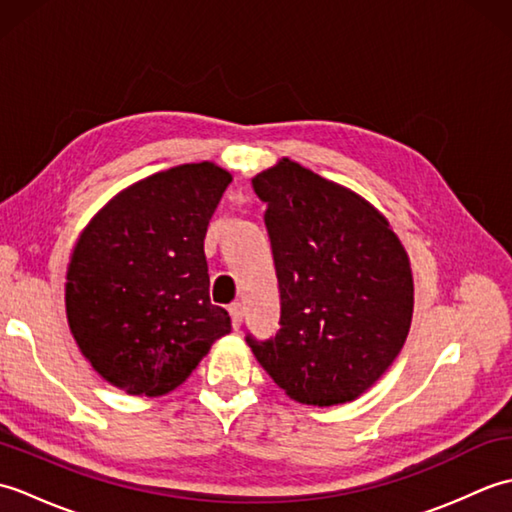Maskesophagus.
I'll list each match as a JSON object with an SVG mask.
<instances>
[{
	"instance_id": "34e87169",
	"label": "esophagus",
	"mask_w": 512,
	"mask_h": 512,
	"mask_svg": "<svg viewBox=\"0 0 512 512\" xmlns=\"http://www.w3.org/2000/svg\"><path fill=\"white\" fill-rule=\"evenodd\" d=\"M228 312H231V319H233V328L237 330L239 325H242V321H244V306L239 301H235L231 308H228Z\"/></svg>"
}]
</instances>
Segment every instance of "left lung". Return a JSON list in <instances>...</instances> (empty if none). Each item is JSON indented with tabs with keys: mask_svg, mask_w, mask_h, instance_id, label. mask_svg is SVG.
<instances>
[{
	"mask_svg": "<svg viewBox=\"0 0 512 512\" xmlns=\"http://www.w3.org/2000/svg\"><path fill=\"white\" fill-rule=\"evenodd\" d=\"M253 189L266 202L281 328L246 343L297 402H350L385 374L409 334L405 248L361 195L288 158L255 176Z\"/></svg>",
	"mask_w": 512,
	"mask_h": 512,
	"instance_id": "left-lung-1",
	"label": "left lung"
}]
</instances>
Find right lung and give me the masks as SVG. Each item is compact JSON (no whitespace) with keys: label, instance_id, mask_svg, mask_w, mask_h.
<instances>
[{"label":"right lung","instance_id":"1","mask_svg":"<svg viewBox=\"0 0 512 512\" xmlns=\"http://www.w3.org/2000/svg\"><path fill=\"white\" fill-rule=\"evenodd\" d=\"M231 173L213 162L154 173L94 215L68 266L65 310L107 383L160 396L187 380L231 317L209 297L206 226Z\"/></svg>","mask_w":512,"mask_h":512}]
</instances>
